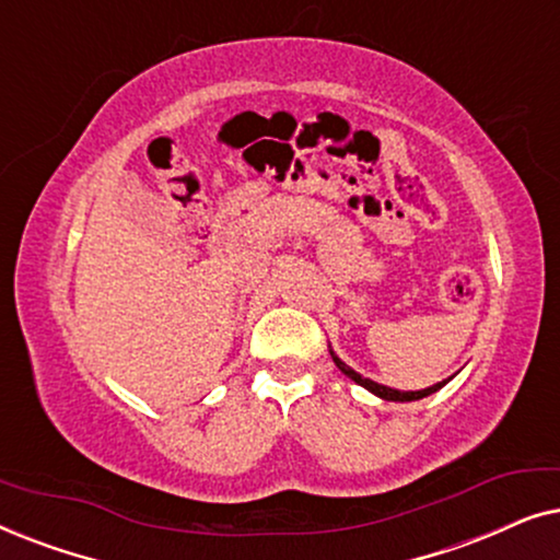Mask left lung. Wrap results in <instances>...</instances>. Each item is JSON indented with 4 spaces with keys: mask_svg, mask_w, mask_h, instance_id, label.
<instances>
[{
    "mask_svg": "<svg viewBox=\"0 0 560 560\" xmlns=\"http://www.w3.org/2000/svg\"><path fill=\"white\" fill-rule=\"evenodd\" d=\"M331 351V349H328ZM331 359H334V364L339 366V370L347 374L349 380H354L357 385H362V387H366L370 389V393H374L377 397H382V400H395V402H410V400H420V397H428L431 393H435V389H441L443 385H446L448 380H443V382H439V385H433V387H428V389H418V393H400V389H393V387H385V385H377V382H372V380H366V377H362V374H357L354 370H351V366H347L341 362L339 357L334 354L331 351Z\"/></svg>",
    "mask_w": 560,
    "mask_h": 560,
    "instance_id": "obj_1",
    "label": "left lung"
}]
</instances>
